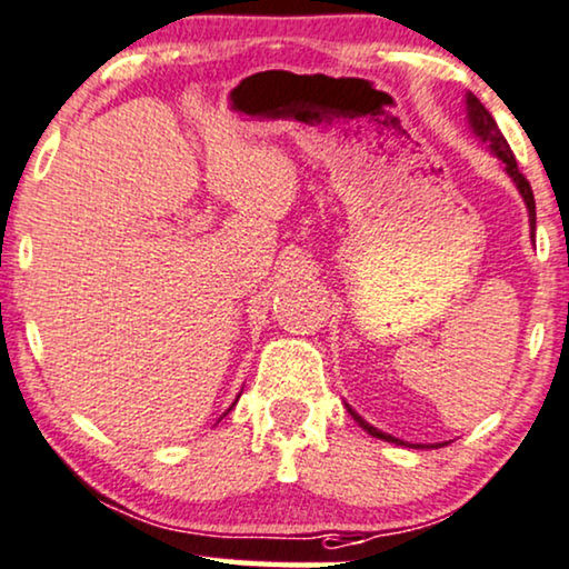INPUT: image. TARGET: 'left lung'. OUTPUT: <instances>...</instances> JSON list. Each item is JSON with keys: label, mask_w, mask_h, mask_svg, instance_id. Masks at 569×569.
<instances>
[{"label": "left lung", "mask_w": 569, "mask_h": 569, "mask_svg": "<svg viewBox=\"0 0 569 569\" xmlns=\"http://www.w3.org/2000/svg\"><path fill=\"white\" fill-rule=\"evenodd\" d=\"M465 107H468V122H470V128H473L476 136L481 138L483 143L489 146V149H491L493 153H497V157H499L501 161H505V172L510 174L515 186H518L522 201H526V206H528L530 234H533V232H536V201H533V190H530V182L526 180V174H522L520 169H518V161H515V153H512V149H510V143H507L505 136H501V130L497 128V122H493V117L489 114V109H486V107L481 104V101L476 99L473 93L465 96ZM348 410H350V416L356 418L358 423H360V429L371 433V437L383 439V441H392V445H402V441L397 439V437H392V433H383V431H379V429H373L371 423H366V420L360 418L358 412L350 408V405H348Z\"/></svg>", "instance_id": "obj_1"}]
</instances>
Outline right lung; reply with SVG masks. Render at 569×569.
<instances>
[{
  "mask_svg": "<svg viewBox=\"0 0 569 569\" xmlns=\"http://www.w3.org/2000/svg\"><path fill=\"white\" fill-rule=\"evenodd\" d=\"M232 405H234V402H232ZM230 410H232V408H230Z\"/></svg>",
  "mask_w": 569,
  "mask_h": 569,
  "instance_id": "add662e5",
  "label": "right lung"
}]
</instances>
